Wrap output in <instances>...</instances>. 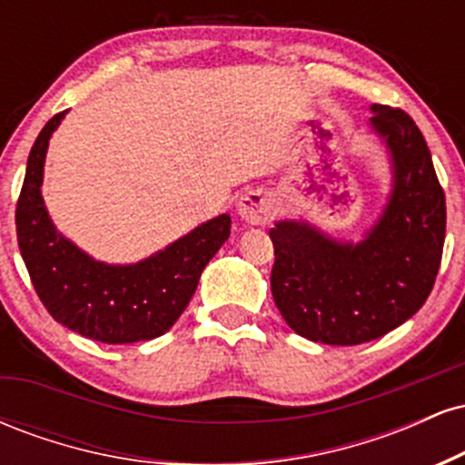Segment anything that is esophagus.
<instances>
[{
  "label": "esophagus",
  "mask_w": 465,
  "mask_h": 465,
  "mask_svg": "<svg viewBox=\"0 0 465 465\" xmlns=\"http://www.w3.org/2000/svg\"><path fill=\"white\" fill-rule=\"evenodd\" d=\"M238 214L251 225H264L275 216L273 196L262 190H251L238 203Z\"/></svg>",
  "instance_id": "1"
}]
</instances>
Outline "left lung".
<instances>
[{
	"label": "left lung",
	"instance_id": "1",
	"mask_svg": "<svg viewBox=\"0 0 465 465\" xmlns=\"http://www.w3.org/2000/svg\"><path fill=\"white\" fill-rule=\"evenodd\" d=\"M371 111L396 181L370 236L341 244L302 223L271 229L277 311L317 343L361 345L391 332L424 306L441 264L446 196L424 135L398 106L373 104Z\"/></svg>",
	"mask_w": 465,
	"mask_h": 465
}]
</instances>
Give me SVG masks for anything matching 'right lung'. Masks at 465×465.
<instances>
[{
	"label": "right lung",
	"instance_id": "right-lung-1",
	"mask_svg": "<svg viewBox=\"0 0 465 465\" xmlns=\"http://www.w3.org/2000/svg\"><path fill=\"white\" fill-rule=\"evenodd\" d=\"M63 115L52 117L32 143L15 212L32 286L58 323L87 339L111 345L157 339L190 303L203 269L229 238L232 218H212L143 262H95L56 232L41 199L47 142Z\"/></svg>",
	"mask_w": 465,
	"mask_h": 465
}]
</instances>
